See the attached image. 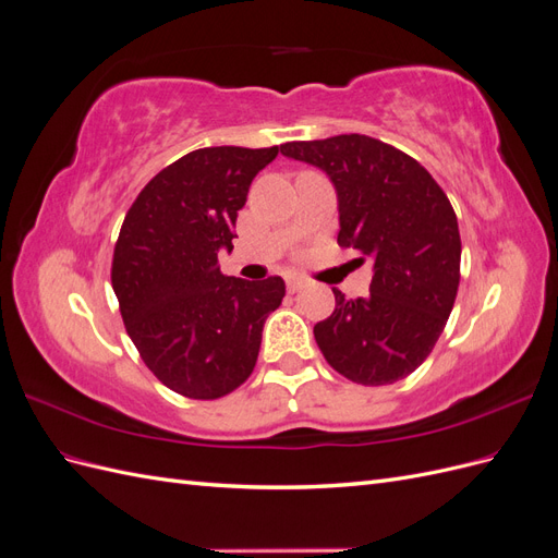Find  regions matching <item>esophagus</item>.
<instances>
[{
    "mask_svg": "<svg viewBox=\"0 0 558 558\" xmlns=\"http://www.w3.org/2000/svg\"><path fill=\"white\" fill-rule=\"evenodd\" d=\"M286 289H289V293H298L302 289V279L289 277V279H286Z\"/></svg>",
    "mask_w": 558,
    "mask_h": 558,
    "instance_id": "esophagus-1",
    "label": "esophagus"
}]
</instances>
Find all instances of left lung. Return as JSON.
<instances>
[{
	"label": "left lung",
	"mask_w": 558,
	"mask_h": 558,
	"mask_svg": "<svg viewBox=\"0 0 558 558\" xmlns=\"http://www.w3.org/2000/svg\"><path fill=\"white\" fill-rule=\"evenodd\" d=\"M281 154L328 174L337 242L373 260L369 295L332 291L335 312L314 326L320 353L363 386L404 379L428 359L459 291L461 234L445 191L414 158L365 134L289 142Z\"/></svg>",
	"instance_id": "1"
}]
</instances>
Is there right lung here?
Wrapping results in <instances>:
<instances>
[{
	"label": "right lung",
	"mask_w": 558,
	"mask_h": 558,
	"mask_svg": "<svg viewBox=\"0 0 558 558\" xmlns=\"http://www.w3.org/2000/svg\"><path fill=\"white\" fill-rule=\"evenodd\" d=\"M279 146L197 148L150 179L113 248L111 283L130 340L167 388L195 400L234 391L256 365L281 277L221 275L248 185Z\"/></svg>",
	"instance_id": "obj_1"
}]
</instances>
